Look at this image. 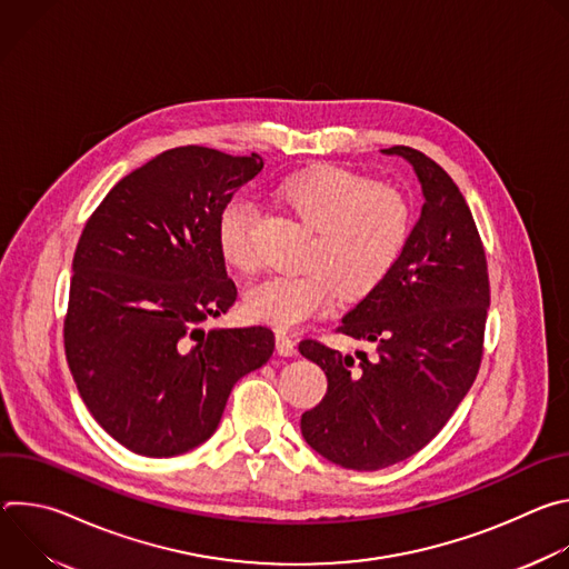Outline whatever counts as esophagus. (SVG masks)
I'll use <instances>...</instances> for the list:
<instances>
[{
  "label": "esophagus",
  "mask_w": 569,
  "mask_h": 569,
  "mask_svg": "<svg viewBox=\"0 0 569 569\" xmlns=\"http://www.w3.org/2000/svg\"><path fill=\"white\" fill-rule=\"evenodd\" d=\"M277 353L279 356H295L297 353V347H295V342H292V338L290 336H286V333H277Z\"/></svg>",
  "instance_id": "esophagus-1"
}]
</instances>
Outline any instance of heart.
Wrapping results in <instances>:
<instances>
[{
    "label": "heart",
    "mask_w": 569,
    "mask_h": 569,
    "mask_svg": "<svg viewBox=\"0 0 569 569\" xmlns=\"http://www.w3.org/2000/svg\"><path fill=\"white\" fill-rule=\"evenodd\" d=\"M279 198L315 229L301 274H272L246 295L248 312L277 329L292 331L327 312L342 295L349 301L371 295L393 270L412 229V207L391 184L340 169L317 167L286 178ZM257 207L246 196L229 198L216 218L222 259L254 270Z\"/></svg>",
    "instance_id": "obj_1"
}]
</instances>
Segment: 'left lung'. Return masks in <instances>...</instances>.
Wrapping results in <instances>:
<instances>
[{"mask_svg": "<svg viewBox=\"0 0 569 569\" xmlns=\"http://www.w3.org/2000/svg\"><path fill=\"white\" fill-rule=\"evenodd\" d=\"M382 152L410 161L426 202L389 277L338 329L371 342L376 356L299 345L329 380L327 396L301 415V435L351 470L398 463L439 435L479 371L491 303L483 246L459 187L421 150Z\"/></svg>", "mask_w": 569, "mask_h": 569, "instance_id": "1", "label": "left lung"}]
</instances>
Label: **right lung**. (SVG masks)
Returning a JSON list of instances; mask_svg holds the SVG:
<instances>
[{"label":"right lung","mask_w":569,"mask_h":569,"mask_svg":"<svg viewBox=\"0 0 569 569\" xmlns=\"http://www.w3.org/2000/svg\"><path fill=\"white\" fill-rule=\"evenodd\" d=\"M261 169L257 152L171 148L117 182L80 233L69 371L97 423L137 455L204 443L231 387L274 351L268 327H202L238 295L218 250V211Z\"/></svg>","instance_id":"1"}]
</instances>
